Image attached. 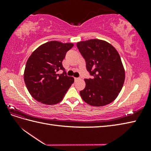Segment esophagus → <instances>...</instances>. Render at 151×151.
I'll use <instances>...</instances> for the list:
<instances>
[{"label": "esophagus", "mask_w": 151, "mask_h": 151, "mask_svg": "<svg viewBox=\"0 0 151 151\" xmlns=\"http://www.w3.org/2000/svg\"><path fill=\"white\" fill-rule=\"evenodd\" d=\"M80 78H75V81L76 82V81H78Z\"/></svg>", "instance_id": "34e87169"}]
</instances>
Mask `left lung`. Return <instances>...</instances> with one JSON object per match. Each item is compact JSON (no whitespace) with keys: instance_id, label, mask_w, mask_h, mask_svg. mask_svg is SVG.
<instances>
[{"instance_id":"8db88e82","label":"left lung","mask_w":151,"mask_h":151,"mask_svg":"<svg viewBox=\"0 0 151 151\" xmlns=\"http://www.w3.org/2000/svg\"><path fill=\"white\" fill-rule=\"evenodd\" d=\"M76 46L84 58L86 69L92 78H86V87L80 91L82 99L93 106H102L113 102L123 86L124 67L119 54L105 41H81Z\"/></svg>"}]
</instances>
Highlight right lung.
Segmentation results:
<instances>
[{
    "label": "right lung",
    "mask_w": 151,
    "mask_h": 151,
    "mask_svg": "<svg viewBox=\"0 0 151 151\" xmlns=\"http://www.w3.org/2000/svg\"><path fill=\"white\" fill-rule=\"evenodd\" d=\"M73 43L49 41L35 50L25 66L24 81L28 91L38 102L48 105L58 103L74 82L66 75L62 61ZM62 70V74L57 71Z\"/></svg>",
    "instance_id": "1"
}]
</instances>
